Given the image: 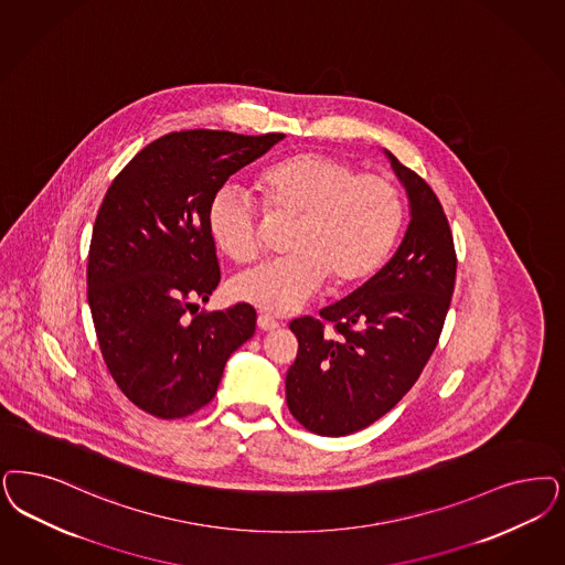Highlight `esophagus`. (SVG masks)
I'll return each mask as SVG.
<instances>
[{"label": "esophagus", "instance_id": "34e87169", "mask_svg": "<svg viewBox=\"0 0 565 565\" xmlns=\"http://www.w3.org/2000/svg\"><path fill=\"white\" fill-rule=\"evenodd\" d=\"M258 328L263 331H273L279 328V323H277L275 319H271L269 315H260V317H258Z\"/></svg>", "mask_w": 565, "mask_h": 565}]
</instances>
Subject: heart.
I'll return each instance as SVG.
<instances>
[{"mask_svg": "<svg viewBox=\"0 0 565 565\" xmlns=\"http://www.w3.org/2000/svg\"><path fill=\"white\" fill-rule=\"evenodd\" d=\"M256 188L271 214H292L288 256L260 263L232 281L237 300L269 315H290L331 286H352L375 271L403 225V198L394 183L333 156L300 152L269 164ZM209 232L235 263L258 254V211L237 185H223L209 204Z\"/></svg>", "mask_w": 565, "mask_h": 565, "instance_id": "heart-1", "label": "heart"}]
</instances>
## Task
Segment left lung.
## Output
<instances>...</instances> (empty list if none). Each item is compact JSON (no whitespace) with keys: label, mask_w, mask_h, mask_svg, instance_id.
Listing matches in <instances>:
<instances>
[{"label":"left lung","mask_w":565,"mask_h":565,"mask_svg":"<svg viewBox=\"0 0 565 565\" xmlns=\"http://www.w3.org/2000/svg\"><path fill=\"white\" fill-rule=\"evenodd\" d=\"M407 192L409 225L388 263L361 288L321 309L323 323H290L298 354L286 375L294 417L319 436H347L386 415L417 382L447 317L457 258L447 214L428 183L384 150Z\"/></svg>","instance_id":"left-lung-1"}]
</instances>
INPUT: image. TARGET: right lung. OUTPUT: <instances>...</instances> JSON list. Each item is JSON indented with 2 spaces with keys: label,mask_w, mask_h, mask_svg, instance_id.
I'll list each match as a JSON object with an SVG mask.
<instances>
[{
  "label": "right lung",
  "mask_w": 565,
  "mask_h": 565,
  "mask_svg": "<svg viewBox=\"0 0 565 565\" xmlns=\"http://www.w3.org/2000/svg\"><path fill=\"white\" fill-rule=\"evenodd\" d=\"M284 137L209 129L160 137L118 173L99 206L87 265L99 349L122 394L154 417L209 405L227 359L253 338L256 311L246 302L190 315L221 279L211 198Z\"/></svg>",
  "instance_id": "obj_1"
}]
</instances>
